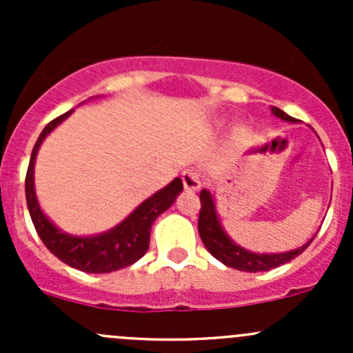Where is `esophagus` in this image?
<instances>
[{"mask_svg": "<svg viewBox=\"0 0 353 353\" xmlns=\"http://www.w3.org/2000/svg\"><path fill=\"white\" fill-rule=\"evenodd\" d=\"M181 179H183L184 190H188V191L201 190V179H199V174L194 172V170H191V169L184 170L183 176H181Z\"/></svg>", "mask_w": 353, "mask_h": 353, "instance_id": "34e87169", "label": "esophagus"}]
</instances>
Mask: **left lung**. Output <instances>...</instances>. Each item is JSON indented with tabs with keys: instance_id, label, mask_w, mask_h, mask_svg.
Wrapping results in <instances>:
<instances>
[{
	"instance_id": "8db88e82",
	"label": "left lung",
	"mask_w": 353,
	"mask_h": 353,
	"mask_svg": "<svg viewBox=\"0 0 353 353\" xmlns=\"http://www.w3.org/2000/svg\"><path fill=\"white\" fill-rule=\"evenodd\" d=\"M273 116L280 117L282 121H288V123H297L292 116L283 112L282 109L272 108ZM199 201H201V210H199V220H198V232L201 237L203 244L208 249L210 254L213 258L219 259L225 266L236 268L239 272H249V273H258V272H268V270L276 268L280 265L294 259L295 256L301 254L302 251L307 249V245L312 243L309 239L307 243L297 249L285 252H252L249 249H244L243 245L236 244L223 230L222 223H220L219 213H216L215 199H213L212 193L208 190H201L199 193Z\"/></svg>"
}]
</instances>
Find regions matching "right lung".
<instances>
[{
    "instance_id": "1",
    "label": "right lung",
    "mask_w": 353,
    "mask_h": 353,
    "mask_svg": "<svg viewBox=\"0 0 353 353\" xmlns=\"http://www.w3.org/2000/svg\"><path fill=\"white\" fill-rule=\"evenodd\" d=\"M73 109L68 110L63 116L52 119L42 130L32 150L30 162H28L27 177H25V196L30 219L34 222L35 230L46 248L58 259L85 273H110L116 270L126 268L138 259L143 258L150 244V230L157 216L162 215L167 208L172 206L177 194L183 191V181L179 177L167 184L165 188L157 191L150 198L137 206L126 219L117 223L105 232L95 236H73L65 230L58 229L51 220L46 216L37 201L34 184V165L35 157L42 141L54 128H58L66 119Z\"/></svg>"
}]
</instances>
